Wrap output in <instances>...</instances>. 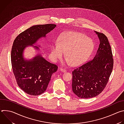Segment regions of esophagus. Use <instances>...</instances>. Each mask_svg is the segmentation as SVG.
I'll return each mask as SVG.
<instances>
[{
    "instance_id": "34e87169",
    "label": "esophagus",
    "mask_w": 124,
    "mask_h": 124,
    "mask_svg": "<svg viewBox=\"0 0 124 124\" xmlns=\"http://www.w3.org/2000/svg\"><path fill=\"white\" fill-rule=\"evenodd\" d=\"M60 70L62 72H63V73H64V72H66L67 70H66V69H63V68H61V69H60Z\"/></svg>"
}]
</instances>
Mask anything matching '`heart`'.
Returning a JSON list of instances; mask_svg holds the SVG:
<instances>
[{
	"mask_svg": "<svg viewBox=\"0 0 124 124\" xmlns=\"http://www.w3.org/2000/svg\"><path fill=\"white\" fill-rule=\"evenodd\" d=\"M94 48L92 40L86 38L82 34L67 31L59 37L50 47L51 55L55 60L63 56L65 52V57L72 66H77L83 63L90 55Z\"/></svg>",
	"mask_w": 124,
	"mask_h": 124,
	"instance_id": "1",
	"label": "heart"
}]
</instances>
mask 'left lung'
Wrapping results in <instances>:
<instances>
[{"instance_id": "obj_1", "label": "left lung", "mask_w": 124, "mask_h": 124, "mask_svg": "<svg viewBox=\"0 0 124 124\" xmlns=\"http://www.w3.org/2000/svg\"><path fill=\"white\" fill-rule=\"evenodd\" d=\"M95 33L100 43L94 58L72 72L73 91L80 98H93L101 93L113 70V55L108 39L102 33Z\"/></svg>"}]
</instances>
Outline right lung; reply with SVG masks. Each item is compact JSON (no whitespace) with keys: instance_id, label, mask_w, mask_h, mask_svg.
Returning <instances> with one entry per match:
<instances>
[{"instance_id":"right-lung-1","label":"right lung","mask_w":124,"mask_h":124,"mask_svg":"<svg viewBox=\"0 0 124 124\" xmlns=\"http://www.w3.org/2000/svg\"><path fill=\"white\" fill-rule=\"evenodd\" d=\"M56 26L54 24L32 26L21 33L13 42L11 54L13 72L17 85L27 94L38 96L43 93L52 75L57 71L58 66L40 55L30 61L25 60L23 56V51L27 46L46 37Z\"/></svg>"}]
</instances>
